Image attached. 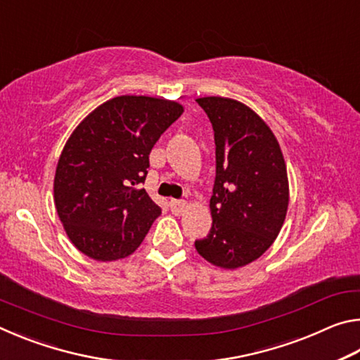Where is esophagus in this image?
Here are the masks:
<instances>
[{"label":"esophagus","mask_w":360,"mask_h":360,"mask_svg":"<svg viewBox=\"0 0 360 360\" xmlns=\"http://www.w3.org/2000/svg\"><path fill=\"white\" fill-rule=\"evenodd\" d=\"M169 208H172L174 214H182V212H184L186 208H187V202H186V200L173 198L172 202H169Z\"/></svg>","instance_id":"esophagus-1"}]
</instances>
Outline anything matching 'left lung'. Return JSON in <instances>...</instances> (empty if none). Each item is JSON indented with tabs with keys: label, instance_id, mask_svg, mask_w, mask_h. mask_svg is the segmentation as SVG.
Returning <instances> with one entry per match:
<instances>
[{
	"label": "left lung",
	"instance_id": "left-lung-1",
	"mask_svg": "<svg viewBox=\"0 0 360 360\" xmlns=\"http://www.w3.org/2000/svg\"><path fill=\"white\" fill-rule=\"evenodd\" d=\"M197 103L214 130L216 179L212 227L195 249L212 265L233 270L276 240L289 205L288 172L275 135L252 109L221 96Z\"/></svg>",
	"mask_w": 360,
	"mask_h": 360
}]
</instances>
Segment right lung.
<instances>
[{
	"label": "right lung",
	"instance_id": "obj_1",
	"mask_svg": "<svg viewBox=\"0 0 360 360\" xmlns=\"http://www.w3.org/2000/svg\"><path fill=\"white\" fill-rule=\"evenodd\" d=\"M182 111L168 100L115 96L72 131L60 155L53 197L79 251L108 262L124 259L141 245L162 212L141 187L149 154Z\"/></svg>",
	"mask_w": 360,
	"mask_h": 360
}]
</instances>
